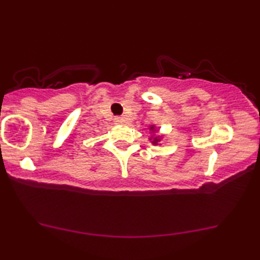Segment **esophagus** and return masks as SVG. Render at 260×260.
<instances>
[{"label":"esophagus","instance_id":"obj_1","mask_svg":"<svg viewBox=\"0 0 260 260\" xmlns=\"http://www.w3.org/2000/svg\"><path fill=\"white\" fill-rule=\"evenodd\" d=\"M125 119L122 117H116L114 118V122H116V124H125Z\"/></svg>","mask_w":260,"mask_h":260}]
</instances>
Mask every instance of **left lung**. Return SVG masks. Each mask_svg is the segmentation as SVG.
Listing matches in <instances>:
<instances>
[{
  "mask_svg": "<svg viewBox=\"0 0 260 260\" xmlns=\"http://www.w3.org/2000/svg\"><path fill=\"white\" fill-rule=\"evenodd\" d=\"M151 129H153V127H151ZM158 141H159V138H155V139H153V141H152V142H153V143H155V144H157V142H158Z\"/></svg>",
  "mask_w": 260,
  "mask_h": 260,
  "instance_id": "1",
  "label": "left lung"
}]
</instances>
